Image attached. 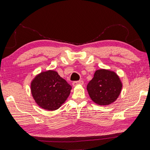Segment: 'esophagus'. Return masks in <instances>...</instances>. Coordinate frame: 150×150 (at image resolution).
<instances>
[{"label": "esophagus", "mask_w": 150, "mask_h": 150, "mask_svg": "<svg viewBox=\"0 0 150 150\" xmlns=\"http://www.w3.org/2000/svg\"><path fill=\"white\" fill-rule=\"evenodd\" d=\"M84 84V82L83 81H74V82L72 83V85H73V86H76L78 85H83Z\"/></svg>", "instance_id": "34e87169"}]
</instances>
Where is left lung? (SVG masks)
I'll return each instance as SVG.
<instances>
[{"label":"left lung","mask_w":150,"mask_h":150,"mask_svg":"<svg viewBox=\"0 0 150 150\" xmlns=\"http://www.w3.org/2000/svg\"><path fill=\"white\" fill-rule=\"evenodd\" d=\"M122 84L116 72L108 69L96 71L87 86L91 99L99 105H109L115 102L121 93Z\"/></svg>","instance_id":"obj_1"}]
</instances>
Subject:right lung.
Listing matches in <instances>:
<instances>
[{"instance_id": "right-lung-1", "label": "right lung", "mask_w": 150, "mask_h": 150, "mask_svg": "<svg viewBox=\"0 0 150 150\" xmlns=\"http://www.w3.org/2000/svg\"><path fill=\"white\" fill-rule=\"evenodd\" d=\"M71 86L53 70L44 71L32 81L30 89L35 103L48 111L59 108L69 96Z\"/></svg>"}]
</instances>
